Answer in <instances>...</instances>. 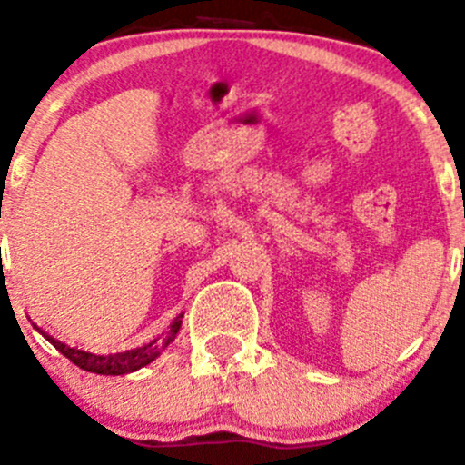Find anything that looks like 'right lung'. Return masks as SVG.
Listing matches in <instances>:
<instances>
[{"label": "right lung", "mask_w": 465, "mask_h": 465, "mask_svg": "<svg viewBox=\"0 0 465 465\" xmlns=\"http://www.w3.org/2000/svg\"><path fill=\"white\" fill-rule=\"evenodd\" d=\"M182 317L184 315H180L173 320L171 331H168L166 335L162 332V337H157V340L139 346V349L125 351V353H114V355H94V353H87V351L72 349V346L63 344V341H58V340H54L51 335H46V332L40 331V328H37V331H40L42 335L46 337V341H51V344H54L55 349L64 355V358L72 360L76 367L85 369V371H89V373H101V376H124V373L137 371V369H142V367H145V364H150L153 360L159 358V353H162V351L166 349L173 340H175L177 332H180Z\"/></svg>", "instance_id": "obj_1"}]
</instances>
